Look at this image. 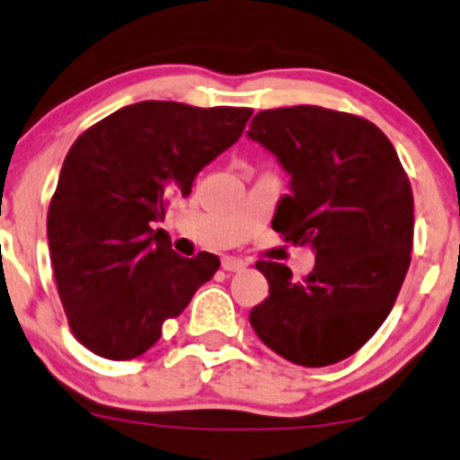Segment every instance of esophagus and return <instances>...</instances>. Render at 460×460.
Here are the masks:
<instances>
[{"instance_id": "34e87169", "label": "esophagus", "mask_w": 460, "mask_h": 460, "mask_svg": "<svg viewBox=\"0 0 460 460\" xmlns=\"http://www.w3.org/2000/svg\"><path fill=\"white\" fill-rule=\"evenodd\" d=\"M247 267V262L243 258H235V256H225L222 258V270L225 271H240Z\"/></svg>"}]
</instances>
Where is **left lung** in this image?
<instances>
[{
    "instance_id": "1",
    "label": "left lung",
    "mask_w": 460,
    "mask_h": 460,
    "mask_svg": "<svg viewBox=\"0 0 460 460\" xmlns=\"http://www.w3.org/2000/svg\"><path fill=\"white\" fill-rule=\"evenodd\" d=\"M249 139L279 157L292 195L271 220L285 243L310 244L303 280L258 261L270 296L249 314L261 341L298 367L358 353L385 323L413 249V193L394 144L376 123L316 105L262 110Z\"/></svg>"
}]
</instances>
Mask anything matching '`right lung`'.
I'll return each instance as SVG.
<instances>
[{
    "label": "right lung",
    "mask_w": 460,
    "mask_h": 460,
    "mask_svg": "<svg viewBox=\"0 0 460 460\" xmlns=\"http://www.w3.org/2000/svg\"><path fill=\"white\" fill-rule=\"evenodd\" d=\"M249 117V107L144 101L74 141L49 204L47 235L69 328L93 355H144L164 321L180 316L217 271V256H177L153 225L240 139Z\"/></svg>",
    "instance_id": "obj_1"
}]
</instances>
